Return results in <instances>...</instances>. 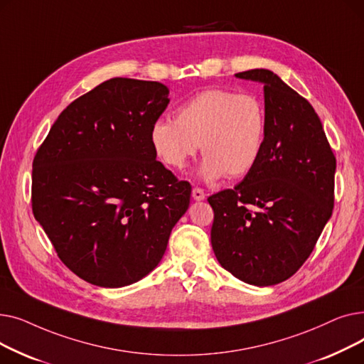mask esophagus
I'll return each mask as SVG.
<instances>
[{
	"label": "esophagus",
	"mask_w": 364,
	"mask_h": 364,
	"mask_svg": "<svg viewBox=\"0 0 364 364\" xmlns=\"http://www.w3.org/2000/svg\"><path fill=\"white\" fill-rule=\"evenodd\" d=\"M192 196H193L195 200H203L206 195H205V192H203L200 187H195L193 192H192Z\"/></svg>",
	"instance_id": "esophagus-1"
}]
</instances>
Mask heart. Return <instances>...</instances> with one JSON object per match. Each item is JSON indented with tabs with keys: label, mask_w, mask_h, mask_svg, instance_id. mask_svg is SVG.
Listing matches in <instances>:
<instances>
[{
	"label": "heart",
	"mask_w": 364,
	"mask_h": 364,
	"mask_svg": "<svg viewBox=\"0 0 364 364\" xmlns=\"http://www.w3.org/2000/svg\"><path fill=\"white\" fill-rule=\"evenodd\" d=\"M267 112L254 94L213 88L178 106L176 119H158L150 128L156 156L171 169L187 166L200 144V176L213 181L251 172L262 153Z\"/></svg>",
	"instance_id": "1"
}]
</instances>
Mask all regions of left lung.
<instances>
[{"instance_id": "left-lung-1", "label": "left lung", "mask_w": 364, "mask_h": 364, "mask_svg": "<svg viewBox=\"0 0 364 364\" xmlns=\"http://www.w3.org/2000/svg\"><path fill=\"white\" fill-rule=\"evenodd\" d=\"M236 76L264 84L267 132L259 161L243 181L208 198L211 243L235 277L272 286L301 269L331 218L336 159L307 99L272 70Z\"/></svg>"}]
</instances>
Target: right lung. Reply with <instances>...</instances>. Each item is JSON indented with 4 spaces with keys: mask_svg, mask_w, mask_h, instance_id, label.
Listing matches in <instances>:
<instances>
[{
    "mask_svg": "<svg viewBox=\"0 0 364 364\" xmlns=\"http://www.w3.org/2000/svg\"><path fill=\"white\" fill-rule=\"evenodd\" d=\"M156 81L112 78L73 100L32 164V213L68 269L102 288H121L162 259L190 203L150 143L166 109Z\"/></svg>",
    "mask_w": 364,
    "mask_h": 364,
    "instance_id": "add662e5",
    "label": "right lung"
}]
</instances>
